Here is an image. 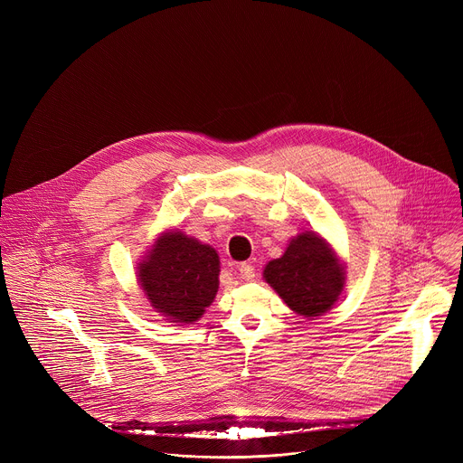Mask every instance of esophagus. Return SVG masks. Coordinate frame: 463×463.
<instances>
[{
    "instance_id": "obj_1",
    "label": "esophagus",
    "mask_w": 463,
    "mask_h": 463,
    "mask_svg": "<svg viewBox=\"0 0 463 463\" xmlns=\"http://www.w3.org/2000/svg\"><path fill=\"white\" fill-rule=\"evenodd\" d=\"M238 271H240V279L241 280H254V277H256V269L250 266V263H241V266L238 268Z\"/></svg>"
}]
</instances>
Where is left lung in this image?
<instances>
[{
    "label": "left lung",
    "mask_w": 463,
    "mask_h": 463,
    "mask_svg": "<svg viewBox=\"0 0 463 463\" xmlns=\"http://www.w3.org/2000/svg\"><path fill=\"white\" fill-rule=\"evenodd\" d=\"M263 280L298 317L315 318L341 298L346 268L318 232L304 231L289 240L280 258L263 268Z\"/></svg>",
    "instance_id": "obj_1"
}]
</instances>
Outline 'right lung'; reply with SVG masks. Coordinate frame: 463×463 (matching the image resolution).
Returning a JSON list of instances; mask_svg holds the SVG:
<instances>
[{
	"label": "right lung",
	"mask_w": 463,
	"mask_h": 463,
	"mask_svg": "<svg viewBox=\"0 0 463 463\" xmlns=\"http://www.w3.org/2000/svg\"><path fill=\"white\" fill-rule=\"evenodd\" d=\"M136 269L146 300L168 322L200 320L220 288L218 250L175 229L156 238Z\"/></svg>",
	"instance_id": "obj_1"
}]
</instances>
